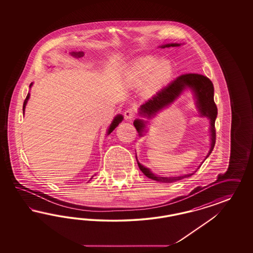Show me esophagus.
Here are the masks:
<instances>
[{
	"label": "esophagus",
	"mask_w": 253,
	"mask_h": 253,
	"mask_svg": "<svg viewBox=\"0 0 253 253\" xmlns=\"http://www.w3.org/2000/svg\"><path fill=\"white\" fill-rule=\"evenodd\" d=\"M134 116H135V111L131 107L126 109L125 112H124V117H125L126 120H132L134 118Z\"/></svg>",
	"instance_id": "34e87169"
}]
</instances>
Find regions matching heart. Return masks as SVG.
I'll return each mask as SVG.
<instances>
[{"label": "heart", "instance_id": "b5f03b06", "mask_svg": "<svg viewBox=\"0 0 253 253\" xmlns=\"http://www.w3.org/2000/svg\"><path fill=\"white\" fill-rule=\"evenodd\" d=\"M172 72V67L169 62L160 63L155 57H145L134 63L131 78L137 85H143L147 82V90L155 92L168 84Z\"/></svg>", "mask_w": 253, "mask_h": 253}]
</instances>
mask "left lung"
<instances>
[{"label":"left lung","instance_id":"left-lung-1","mask_svg":"<svg viewBox=\"0 0 253 253\" xmlns=\"http://www.w3.org/2000/svg\"><path fill=\"white\" fill-rule=\"evenodd\" d=\"M178 43H170L167 45L161 46L162 48L165 47H173L178 46ZM186 88H191L195 92L197 97V105L199 107V112L201 116L208 117L211 120V149L207 155V158L211 155L213 150L216 142V130H215V120L217 117V107L214 103V88L211 81L206 76L196 73H186L181 76L177 77L171 83H169L167 86L162 88L161 91L157 92L151 99L148 100L146 104H144L140 108V114L146 116L150 118L151 116L156 114L159 110L167 107L170 103H172L179 94ZM134 127L136 128L140 135H142V131L144 130L145 123L143 121L136 120L133 123ZM138 167L141 171L146 175L147 178L152 179L161 183H172L174 181L181 180L184 177L191 176V174H185L184 176L178 177H161L157 176L151 172L149 169L144 167L137 161ZM200 167V166H199Z\"/></svg>","mask_w":253,"mask_h":253}]
</instances>
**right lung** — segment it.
I'll return each instance as SVG.
<instances>
[{"label":"right lung","mask_w":253,"mask_h":253,"mask_svg":"<svg viewBox=\"0 0 253 253\" xmlns=\"http://www.w3.org/2000/svg\"><path fill=\"white\" fill-rule=\"evenodd\" d=\"M71 54H72V55H74V56H77V57H82V56H84V53H83V52H77V53L72 52ZM29 98H30V93H28V95H27L26 99H25V101H24L23 112L25 111V107H26V104H27V102H28V99H29ZM123 116H117L115 119H114L113 123H111V125H110V127H109V129H108V131H107V134H109L110 132H112V131L114 130V129H115L116 127L119 125V123H122V121H123Z\"/></svg>","instance_id":"right-lung-1"}]
</instances>
